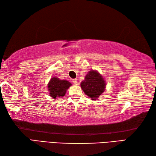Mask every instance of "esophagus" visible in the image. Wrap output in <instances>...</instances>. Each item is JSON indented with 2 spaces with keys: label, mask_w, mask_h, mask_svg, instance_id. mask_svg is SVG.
<instances>
[{
  "label": "esophagus",
  "mask_w": 156,
  "mask_h": 156,
  "mask_svg": "<svg viewBox=\"0 0 156 156\" xmlns=\"http://www.w3.org/2000/svg\"><path fill=\"white\" fill-rule=\"evenodd\" d=\"M72 82H73V83H74L75 85H78V82L77 79H74V80H72Z\"/></svg>",
  "instance_id": "obj_1"
}]
</instances>
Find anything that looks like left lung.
<instances>
[{
    "label": "left lung",
    "mask_w": 156,
    "mask_h": 156,
    "mask_svg": "<svg viewBox=\"0 0 156 156\" xmlns=\"http://www.w3.org/2000/svg\"><path fill=\"white\" fill-rule=\"evenodd\" d=\"M82 90L92 100H98L106 89L107 82L100 73L91 69L85 76L84 80L80 83Z\"/></svg>",
    "instance_id": "obj_1"
}]
</instances>
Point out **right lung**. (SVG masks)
<instances>
[{
    "label": "right lung",
    "instance_id": "1",
    "mask_svg": "<svg viewBox=\"0 0 156 156\" xmlns=\"http://www.w3.org/2000/svg\"><path fill=\"white\" fill-rule=\"evenodd\" d=\"M72 84L66 80H61L57 77H53L50 79L48 84V90L51 97L61 98L64 97L66 91L71 87Z\"/></svg>",
    "mask_w": 156,
    "mask_h": 156
}]
</instances>
